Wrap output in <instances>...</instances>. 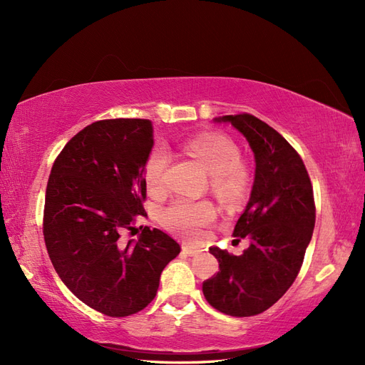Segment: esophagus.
<instances>
[{
    "label": "esophagus",
    "instance_id": "34e87169",
    "mask_svg": "<svg viewBox=\"0 0 365 365\" xmlns=\"http://www.w3.org/2000/svg\"><path fill=\"white\" fill-rule=\"evenodd\" d=\"M182 251L187 254V256H196V254H200L201 251L195 248V247H190V245H184L182 247Z\"/></svg>",
    "mask_w": 365,
    "mask_h": 365
}]
</instances>
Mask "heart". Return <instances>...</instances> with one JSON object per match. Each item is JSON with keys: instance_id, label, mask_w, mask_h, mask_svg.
I'll list each match as a JSON object with an SVG mask.
<instances>
[{"instance_id": "obj_1", "label": "heart", "mask_w": 365, "mask_h": 365, "mask_svg": "<svg viewBox=\"0 0 365 365\" xmlns=\"http://www.w3.org/2000/svg\"><path fill=\"white\" fill-rule=\"evenodd\" d=\"M189 150L200 158L207 170L212 173L213 190L228 202H236L244 195L248 182L245 165L240 163V150L236 143L224 134L208 132L189 141ZM169 153L155 149L149 153L143 178L149 193L164 192V172L169 164ZM216 208L208 201L176 200L161 212L163 225L172 233L185 239H195L202 227L216 219Z\"/></svg>"}]
</instances>
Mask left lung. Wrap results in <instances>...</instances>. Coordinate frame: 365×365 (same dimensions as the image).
<instances>
[{"label":"left lung","mask_w":365,"mask_h":365,"mask_svg":"<svg viewBox=\"0 0 365 365\" xmlns=\"http://www.w3.org/2000/svg\"><path fill=\"white\" fill-rule=\"evenodd\" d=\"M250 143L256 178L233 236L247 237L240 256L212 247L219 271L202 283L205 300L231 317L269 309L291 288L303 264L315 227L311 178L302 157L277 130L251 114L224 115Z\"/></svg>","instance_id":"obj_1"}]
</instances>
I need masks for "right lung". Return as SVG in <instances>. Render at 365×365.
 Masks as SVG:
<instances>
[{
  "label": "right lung",
  "instance_id": "1",
  "mask_svg": "<svg viewBox=\"0 0 365 365\" xmlns=\"http://www.w3.org/2000/svg\"><path fill=\"white\" fill-rule=\"evenodd\" d=\"M152 146L150 120L94 121L65 145L47 182L42 230L53 267L81 302L108 317L145 309L181 251L157 228L121 239L146 216L143 168Z\"/></svg>",
  "mask_w": 365,
  "mask_h": 365
}]
</instances>
